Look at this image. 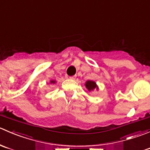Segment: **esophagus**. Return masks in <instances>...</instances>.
<instances>
[{
	"mask_svg": "<svg viewBox=\"0 0 150 150\" xmlns=\"http://www.w3.org/2000/svg\"><path fill=\"white\" fill-rule=\"evenodd\" d=\"M69 78H70V79L71 80H75L76 78V76H70Z\"/></svg>",
	"mask_w": 150,
	"mask_h": 150,
	"instance_id": "34e87169",
	"label": "esophagus"
}]
</instances>
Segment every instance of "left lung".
<instances>
[{"label":"left lung","instance_id":"left-lung-1","mask_svg":"<svg viewBox=\"0 0 150 150\" xmlns=\"http://www.w3.org/2000/svg\"><path fill=\"white\" fill-rule=\"evenodd\" d=\"M84 85H85V87L87 89L89 92H93L95 90H99L98 86L97 85L96 81H93V80H87L85 82V84H84Z\"/></svg>","mask_w":150,"mask_h":150}]
</instances>
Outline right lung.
I'll return each instance as SVG.
<instances>
[{
    "instance_id": "1",
    "label": "right lung",
    "mask_w": 150,
    "mask_h": 150,
    "mask_svg": "<svg viewBox=\"0 0 150 150\" xmlns=\"http://www.w3.org/2000/svg\"><path fill=\"white\" fill-rule=\"evenodd\" d=\"M56 82H57V81H56L55 80H50V84H55Z\"/></svg>"
}]
</instances>
